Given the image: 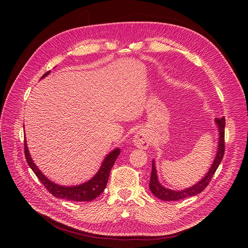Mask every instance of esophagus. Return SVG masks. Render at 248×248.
I'll return each instance as SVG.
<instances>
[{
	"label": "esophagus",
	"mask_w": 248,
	"mask_h": 248,
	"mask_svg": "<svg viewBox=\"0 0 248 248\" xmlns=\"http://www.w3.org/2000/svg\"><path fill=\"white\" fill-rule=\"evenodd\" d=\"M134 146L140 149H147L150 145V137L145 130H139L133 136Z\"/></svg>",
	"instance_id": "obj_1"
}]
</instances>
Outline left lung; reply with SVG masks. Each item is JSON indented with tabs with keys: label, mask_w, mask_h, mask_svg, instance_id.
<instances>
[{
	"label": "left lung",
	"mask_w": 248,
	"mask_h": 248,
	"mask_svg": "<svg viewBox=\"0 0 248 248\" xmlns=\"http://www.w3.org/2000/svg\"><path fill=\"white\" fill-rule=\"evenodd\" d=\"M215 124L217 125L218 135H219L218 148H217L216 156H215L214 161H213V163H212L210 169L208 170L207 173L194 186H189L185 189H182V190H173V189L165 187L159 182L157 170H156V166H155V161L152 160V172H151L149 188H150L151 192L156 197H158L159 199L164 200V201H175V200L184 199V198H186L189 196H194V195L202 192L206 188V186L209 185V183L212 179V176L214 175L219 165L221 164L222 159L224 157V153H225V118L224 117L216 118Z\"/></svg>",
	"instance_id": "8db88e82"
}]
</instances>
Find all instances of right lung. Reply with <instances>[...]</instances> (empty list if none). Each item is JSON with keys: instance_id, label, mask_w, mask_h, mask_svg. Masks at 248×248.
<instances>
[{"instance_id": "right-lung-1", "label": "right lung", "mask_w": 248, "mask_h": 248, "mask_svg": "<svg viewBox=\"0 0 248 248\" xmlns=\"http://www.w3.org/2000/svg\"><path fill=\"white\" fill-rule=\"evenodd\" d=\"M50 73H51V70H49L48 73H46L41 78V79L46 78ZM120 153H121V149L116 148L112 152H110L107 156H106L104 158L103 163H102L99 170L97 171V173L88 182H85L78 186H60V185L55 184L54 182L50 181L47 176L38 169V167L35 165V163L33 162L31 156H30L26 140L24 139V154H25L26 161L28 163V166L32 169L34 173L36 174L38 180L47 188V190L50 193H52L54 196L61 198V199H66L69 201H79V202L91 201V200L95 199L96 197H98L104 191L106 186H107L111 169L114 166L116 159L118 158Z\"/></svg>"}]
</instances>
